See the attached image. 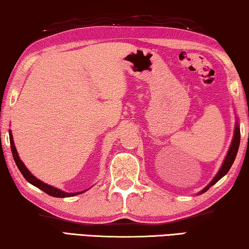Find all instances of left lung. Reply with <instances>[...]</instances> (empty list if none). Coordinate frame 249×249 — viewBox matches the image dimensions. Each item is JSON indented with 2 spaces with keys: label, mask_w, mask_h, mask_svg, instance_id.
Listing matches in <instances>:
<instances>
[{
  "label": "left lung",
  "mask_w": 249,
  "mask_h": 249,
  "mask_svg": "<svg viewBox=\"0 0 249 249\" xmlns=\"http://www.w3.org/2000/svg\"><path fill=\"white\" fill-rule=\"evenodd\" d=\"M239 142H240V129H239V124H238V117L236 116L234 135H232V140H231V146H230V149H228L226 156H225L222 166H220L219 171L217 172V174L215 175L214 178L212 179L211 183L208 184L206 187H204L202 191L198 193V195L203 194V193L208 191V188L212 187L213 185L216 184L217 181H218L220 178H222V177H224L225 175L227 174L228 171H230L232 163H234V160L236 159V155H237L238 147H239Z\"/></svg>",
  "instance_id": "8db88e82"
}]
</instances>
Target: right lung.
<instances>
[{"mask_svg":"<svg viewBox=\"0 0 249 249\" xmlns=\"http://www.w3.org/2000/svg\"><path fill=\"white\" fill-rule=\"evenodd\" d=\"M9 134H10V144H11V149H12V155H13L15 164H17V166L19 169V172L22 173V175L24 176V178L27 181H29L30 184H32V185H34L35 187H37V188L41 189V191L45 192L46 194H49V195L53 196V197H60V198H64V197H72V196L82 194V193L89 191V189H86V191H82V192H77V193H68V192L62 191V189H60V188L51 186V185L44 183V181H42L41 179H38L37 177H35L32 174V173H31L29 169H27V167L25 166L24 163H23L21 159H19L18 153L17 151V147H15V145H14L13 135H12L11 129L9 131Z\"/></svg>","mask_w":249,"mask_h":249,"instance_id":"obj_1","label":"right lung"}]
</instances>
